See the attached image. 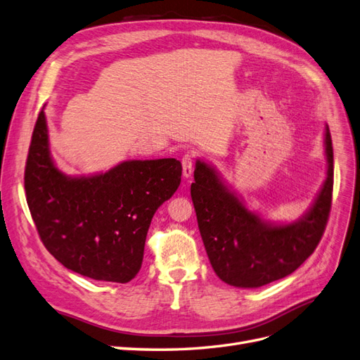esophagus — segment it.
<instances>
[{
  "label": "esophagus",
  "mask_w": 360,
  "mask_h": 360,
  "mask_svg": "<svg viewBox=\"0 0 360 360\" xmlns=\"http://www.w3.org/2000/svg\"><path fill=\"white\" fill-rule=\"evenodd\" d=\"M182 162V174L184 178H191L193 174V169H194V155H191V153H186V155L182 157L181 160Z\"/></svg>",
  "instance_id": "1"
}]
</instances>
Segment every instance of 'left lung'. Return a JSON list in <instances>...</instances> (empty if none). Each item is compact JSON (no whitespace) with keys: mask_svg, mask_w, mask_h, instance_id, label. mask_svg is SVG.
Here are the masks:
<instances>
[{"mask_svg":"<svg viewBox=\"0 0 360 360\" xmlns=\"http://www.w3.org/2000/svg\"><path fill=\"white\" fill-rule=\"evenodd\" d=\"M327 178L312 208L299 221L271 224L249 211L212 167L196 161L191 199L212 269L223 282L258 288L291 274L316 249L332 208L333 148L326 127Z\"/></svg>","mask_w":360,"mask_h":360,"instance_id":"obj_1","label":"left lung"}]
</instances>
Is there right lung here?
<instances>
[{
	"label": "right lung",
	"mask_w": 360,
	"mask_h": 360,
	"mask_svg": "<svg viewBox=\"0 0 360 360\" xmlns=\"http://www.w3.org/2000/svg\"><path fill=\"white\" fill-rule=\"evenodd\" d=\"M174 158L131 160L95 176L70 178L49 155L44 110L30 143L24 186L46 250L95 281L127 283L140 271L153 214L181 184Z\"/></svg>",
	"instance_id": "obj_1"
}]
</instances>
